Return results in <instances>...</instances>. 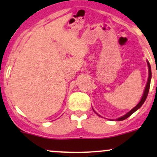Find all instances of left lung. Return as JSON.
<instances>
[{
    "instance_id": "8db88e82",
    "label": "left lung",
    "mask_w": 157,
    "mask_h": 157,
    "mask_svg": "<svg viewBox=\"0 0 157 157\" xmlns=\"http://www.w3.org/2000/svg\"><path fill=\"white\" fill-rule=\"evenodd\" d=\"M147 65H148V68H149V76H148V80H147V85H146V87H145V90H144V94H143V96H142L141 99H140V101L139 102V103L137 104V105H136L134 108H133L131 109V111H129V112H128L127 114H125L124 115H123V116L120 117V118H117V121H122V120H124L126 119V118H128V117L131 116V115H132L133 113H134V112H136V111L138 109H140V107L142 106V105L144 104V102H145V100H146L147 97V95H148V93H149V89H150V80H151V77H152V74H151V67H150V63L147 61ZM98 115V114H97Z\"/></svg>"
}]
</instances>
